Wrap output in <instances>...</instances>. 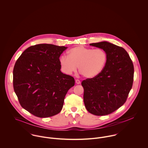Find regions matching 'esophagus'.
I'll use <instances>...</instances> for the list:
<instances>
[{
	"label": "esophagus",
	"mask_w": 148,
	"mask_h": 148,
	"mask_svg": "<svg viewBox=\"0 0 148 148\" xmlns=\"http://www.w3.org/2000/svg\"><path fill=\"white\" fill-rule=\"evenodd\" d=\"M75 82H76V83L77 84H80V83H81V82H80V81L79 80H78V79H77V80H76V81H75Z\"/></svg>",
	"instance_id": "34e87169"
}]
</instances>
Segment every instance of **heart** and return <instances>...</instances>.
Here are the masks:
<instances>
[{
  "label": "heart",
  "instance_id": "heart-1",
  "mask_svg": "<svg viewBox=\"0 0 148 148\" xmlns=\"http://www.w3.org/2000/svg\"><path fill=\"white\" fill-rule=\"evenodd\" d=\"M107 53L101 48L93 49L77 46L68 51V56L63 55L59 62L64 72L71 75L78 66L79 72L86 78H92L100 74L107 62Z\"/></svg>",
  "mask_w": 148,
  "mask_h": 148
}]
</instances>
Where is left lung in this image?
Segmentation results:
<instances>
[{
    "instance_id": "obj_1",
    "label": "left lung",
    "mask_w": 148,
    "mask_h": 148,
    "mask_svg": "<svg viewBox=\"0 0 148 148\" xmlns=\"http://www.w3.org/2000/svg\"><path fill=\"white\" fill-rule=\"evenodd\" d=\"M90 45L104 50L108 59L100 74L82 82L84 102L89 113L105 116L126 102L133 85L134 66L127 51L121 47L107 42Z\"/></svg>"
}]
</instances>
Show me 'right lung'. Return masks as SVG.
I'll list each match as a JSON object with an SVG mask.
<instances>
[{
    "mask_svg": "<svg viewBox=\"0 0 148 148\" xmlns=\"http://www.w3.org/2000/svg\"><path fill=\"white\" fill-rule=\"evenodd\" d=\"M67 47L40 44L26 49L13 70V86L21 106L32 114L49 117L60 112L73 77L63 73L59 58Z\"/></svg>",
    "mask_w": 148,
    "mask_h": 148,
    "instance_id": "add662e5",
    "label": "right lung"
}]
</instances>
